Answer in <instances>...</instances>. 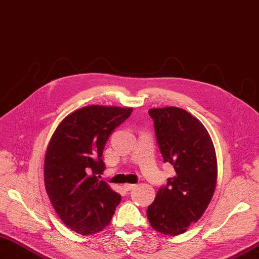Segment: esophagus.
Wrapping results in <instances>:
<instances>
[{"label": "esophagus", "mask_w": 259, "mask_h": 259, "mask_svg": "<svg viewBox=\"0 0 259 259\" xmlns=\"http://www.w3.org/2000/svg\"><path fill=\"white\" fill-rule=\"evenodd\" d=\"M135 186H136V185H134V184H124L123 185V189L125 190V191H129V190H131L132 188H135Z\"/></svg>", "instance_id": "34e87169"}]
</instances>
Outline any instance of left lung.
<instances>
[{"mask_svg":"<svg viewBox=\"0 0 259 259\" xmlns=\"http://www.w3.org/2000/svg\"><path fill=\"white\" fill-rule=\"evenodd\" d=\"M157 145L175 175L158 189L147 210L150 225L165 235L186 232L207 209L213 196L218 165L213 143L197 118L177 107L149 110Z\"/></svg>","mask_w":259,"mask_h":259,"instance_id":"obj_1","label":"left lung"}]
</instances>
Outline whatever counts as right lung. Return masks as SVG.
<instances>
[{
  "label": "right lung",
  "instance_id": "right-lung-1",
  "mask_svg": "<svg viewBox=\"0 0 259 259\" xmlns=\"http://www.w3.org/2000/svg\"><path fill=\"white\" fill-rule=\"evenodd\" d=\"M132 108L86 106L58 125L45 157V186L62 222L89 235L109 225L121 196L99 181L109 136L128 119Z\"/></svg>",
  "mask_w": 259,
  "mask_h": 259
}]
</instances>
